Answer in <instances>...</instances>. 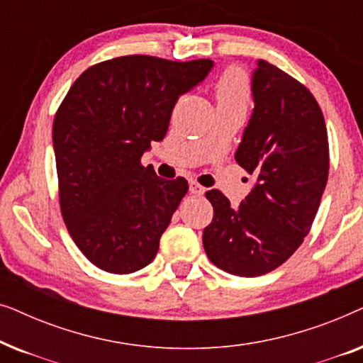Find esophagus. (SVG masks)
Returning a JSON list of instances; mask_svg holds the SVG:
<instances>
[{
	"label": "esophagus",
	"mask_w": 363,
	"mask_h": 363,
	"mask_svg": "<svg viewBox=\"0 0 363 363\" xmlns=\"http://www.w3.org/2000/svg\"><path fill=\"white\" fill-rule=\"evenodd\" d=\"M205 191H206V190L200 185V183H196V182H190V193H193V195L201 196L203 193H205Z\"/></svg>",
	"instance_id": "esophagus-1"
}]
</instances>
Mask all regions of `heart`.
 <instances>
[{"label": "heart", "instance_id": "heart-1", "mask_svg": "<svg viewBox=\"0 0 363 363\" xmlns=\"http://www.w3.org/2000/svg\"><path fill=\"white\" fill-rule=\"evenodd\" d=\"M218 106L246 108L250 102V82L246 74L238 67H230L223 72L216 82Z\"/></svg>", "mask_w": 363, "mask_h": 363}]
</instances>
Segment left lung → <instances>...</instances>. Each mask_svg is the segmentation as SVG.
Listing matches in <instances>:
<instances>
[{"label":"left lung","mask_w":363,"mask_h":363,"mask_svg":"<svg viewBox=\"0 0 363 363\" xmlns=\"http://www.w3.org/2000/svg\"><path fill=\"white\" fill-rule=\"evenodd\" d=\"M255 111L235 153L256 185L240 208L206 191L213 220L203 230L206 256L235 276L256 277L289 259L309 235L329 177L322 111L304 84L259 59Z\"/></svg>","instance_id":"obj_1"}]
</instances>
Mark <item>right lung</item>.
<instances>
[{"label":"right lung","mask_w":363,"mask_h":363,"mask_svg":"<svg viewBox=\"0 0 363 363\" xmlns=\"http://www.w3.org/2000/svg\"><path fill=\"white\" fill-rule=\"evenodd\" d=\"M211 67L210 59L113 57L86 69L59 106V205L69 235L99 269L130 274L157 256L188 182L158 178L140 158L167 135L178 97Z\"/></svg>","instance_id":"1"}]
</instances>
